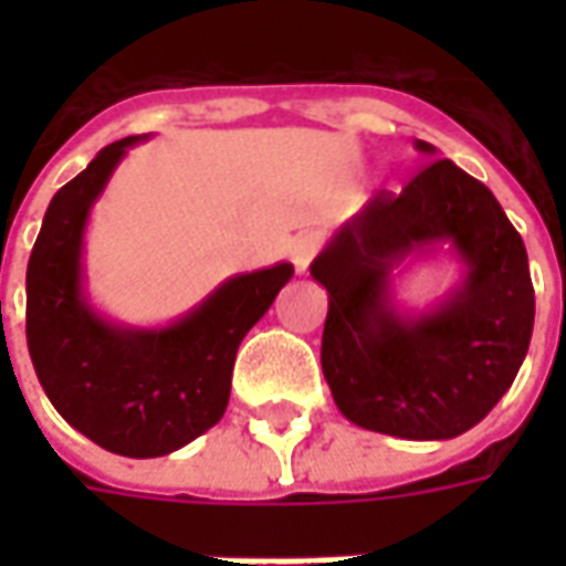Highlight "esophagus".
<instances>
[{
  "instance_id": "esophagus-1",
  "label": "esophagus",
  "mask_w": 566,
  "mask_h": 566,
  "mask_svg": "<svg viewBox=\"0 0 566 566\" xmlns=\"http://www.w3.org/2000/svg\"><path fill=\"white\" fill-rule=\"evenodd\" d=\"M321 248V239L315 233H300L291 242V260H294L296 272H306L308 263L315 260V254H318Z\"/></svg>"
}]
</instances>
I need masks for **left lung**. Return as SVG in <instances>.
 <instances>
[{
	"label": "left lung",
	"instance_id": "8db88e82",
	"mask_svg": "<svg viewBox=\"0 0 566 566\" xmlns=\"http://www.w3.org/2000/svg\"><path fill=\"white\" fill-rule=\"evenodd\" d=\"M430 157L400 197H376L339 223L312 279L327 291L321 369L352 424L400 439H454L497 406L534 333L522 235L494 193ZM451 256L459 282L427 307L396 287L427 259Z\"/></svg>",
	"mask_w": 566,
	"mask_h": 566
}]
</instances>
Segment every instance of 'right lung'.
<instances>
[{"mask_svg": "<svg viewBox=\"0 0 566 566\" xmlns=\"http://www.w3.org/2000/svg\"><path fill=\"white\" fill-rule=\"evenodd\" d=\"M148 136L112 142L44 211L27 266V345L48 400L78 433L124 458L185 449L223 418L239 343L291 282V263L230 275L181 318H108L87 291L84 235L112 175Z\"/></svg>", "mask_w": 566, "mask_h": 566, "instance_id": "add662e5", "label": "right lung"}]
</instances>
